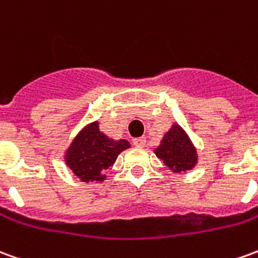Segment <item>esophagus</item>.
Segmentation results:
<instances>
[{"instance_id": "1", "label": "esophagus", "mask_w": 258, "mask_h": 258, "mask_svg": "<svg viewBox=\"0 0 258 258\" xmlns=\"http://www.w3.org/2000/svg\"><path fill=\"white\" fill-rule=\"evenodd\" d=\"M145 142H147V140L144 138V137H140V138H135V140H133V144H134L135 147H145Z\"/></svg>"}]
</instances>
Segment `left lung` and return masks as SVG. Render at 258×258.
<instances>
[{"label":"left lung","mask_w":258,"mask_h":258,"mask_svg":"<svg viewBox=\"0 0 258 258\" xmlns=\"http://www.w3.org/2000/svg\"><path fill=\"white\" fill-rule=\"evenodd\" d=\"M155 154L174 173L190 170L197 163V151L179 124H173L172 128L163 135Z\"/></svg>","instance_id":"obj_1"}]
</instances>
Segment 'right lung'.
I'll return each mask as SVG.
<instances>
[{
	"label": "right lung",
	"instance_id": "obj_1",
	"mask_svg": "<svg viewBox=\"0 0 258 258\" xmlns=\"http://www.w3.org/2000/svg\"><path fill=\"white\" fill-rule=\"evenodd\" d=\"M127 148L128 141L111 140L99 130L98 121H95L75 137L66 152V163L82 181H102L106 170Z\"/></svg>",
	"mask_w": 258,
	"mask_h": 258
}]
</instances>
